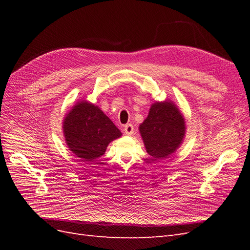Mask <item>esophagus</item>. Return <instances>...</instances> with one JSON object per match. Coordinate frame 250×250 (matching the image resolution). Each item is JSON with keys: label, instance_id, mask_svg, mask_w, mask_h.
<instances>
[{"label": "esophagus", "instance_id": "1", "mask_svg": "<svg viewBox=\"0 0 250 250\" xmlns=\"http://www.w3.org/2000/svg\"><path fill=\"white\" fill-rule=\"evenodd\" d=\"M133 130H134V128H133L132 124H126L124 126V131L127 135H131L133 133Z\"/></svg>", "mask_w": 250, "mask_h": 250}]
</instances>
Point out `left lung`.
I'll return each mask as SVG.
<instances>
[{
	"instance_id": "left-lung-1",
	"label": "left lung",
	"mask_w": 250,
	"mask_h": 250,
	"mask_svg": "<svg viewBox=\"0 0 250 250\" xmlns=\"http://www.w3.org/2000/svg\"><path fill=\"white\" fill-rule=\"evenodd\" d=\"M185 120L171 102L154 103L147 119L140 125V132L146 150L153 160L172 154L185 137Z\"/></svg>"
}]
</instances>
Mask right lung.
I'll return each instance as SVG.
<instances>
[{"instance_id": "1", "label": "right lung", "mask_w": 250, "mask_h": 250, "mask_svg": "<svg viewBox=\"0 0 250 250\" xmlns=\"http://www.w3.org/2000/svg\"><path fill=\"white\" fill-rule=\"evenodd\" d=\"M63 131L67 146L84 162L103 155L108 144L122 134L100 108L87 102L78 103L67 113Z\"/></svg>"}]
</instances>
